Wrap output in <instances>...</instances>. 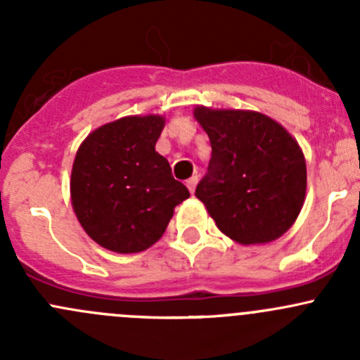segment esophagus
Instances as JSON below:
<instances>
[{"label": "esophagus", "instance_id": "obj_1", "mask_svg": "<svg viewBox=\"0 0 360 360\" xmlns=\"http://www.w3.org/2000/svg\"><path fill=\"white\" fill-rule=\"evenodd\" d=\"M197 183H198V176H197V174H195V176H191L190 179L186 181V186H188V190L191 191V193H195V188H197Z\"/></svg>", "mask_w": 360, "mask_h": 360}]
</instances>
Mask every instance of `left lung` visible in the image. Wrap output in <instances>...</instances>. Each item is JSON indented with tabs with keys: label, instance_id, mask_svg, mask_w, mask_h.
Segmentation results:
<instances>
[{
	"label": "left lung",
	"instance_id": "obj_1",
	"mask_svg": "<svg viewBox=\"0 0 360 360\" xmlns=\"http://www.w3.org/2000/svg\"><path fill=\"white\" fill-rule=\"evenodd\" d=\"M195 118L212 157L195 195L217 228L238 244H264L296 221L307 191V163L288 130L254 111L209 110Z\"/></svg>",
	"mask_w": 360,
	"mask_h": 360
}]
</instances>
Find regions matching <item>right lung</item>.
Here are the masks:
<instances>
[{"mask_svg": "<svg viewBox=\"0 0 360 360\" xmlns=\"http://www.w3.org/2000/svg\"><path fill=\"white\" fill-rule=\"evenodd\" d=\"M165 120L127 116L94 130L71 172V200L83 230L115 252H141L165 231L174 207L190 197L155 151Z\"/></svg>", "mask_w": 360, "mask_h": 360, "instance_id": "1", "label": "right lung"}]
</instances>
